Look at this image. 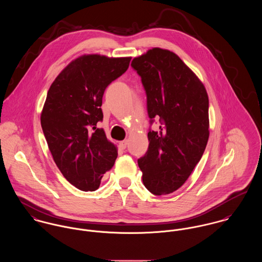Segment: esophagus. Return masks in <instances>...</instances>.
Here are the masks:
<instances>
[{
  "label": "esophagus",
  "mask_w": 262,
  "mask_h": 262,
  "mask_svg": "<svg viewBox=\"0 0 262 262\" xmlns=\"http://www.w3.org/2000/svg\"><path fill=\"white\" fill-rule=\"evenodd\" d=\"M127 145H128V140H123L119 143V146H120L121 149H126Z\"/></svg>",
  "instance_id": "esophagus-1"
}]
</instances>
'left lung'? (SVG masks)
<instances>
[{
	"label": "left lung",
	"mask_w": 262,
	"mask_h": 262,
	"mask_svg": "<svg viewBox=\"0 0 262 262\" xmlns=\"http://www.w3.org/2000/svg\"><path fill=\"white\" fill-rule=\"evenodd\" d=\"M147 98L149 146L138 159L145 187L155 195L182 187L209 139V98L204 84L173 52L152 48L132 60Z\"/></svg>",
	"instance_id": "left-lung-1"
}]
</instances>
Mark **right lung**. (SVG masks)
Segmentation results:
<instances>
[{
    "label": "right lung",
    "mask_w": 262,
    "mask_h": 262,
    "mask_svg": "<svg viewBox=\"0 0 262 262\" xmlns=\"http://www.w3.org/2000/svg\"><path fill=\"white\" fill-rule=\"evenodd\" d=\"M131 57L83 55L54 79L41 114V127L63 177L83 191L98 189L118 156L103 129L101 109L107 86L129 68Z\"/></svg>",
    "instance_id": "add662e5"
}]
</instances>
